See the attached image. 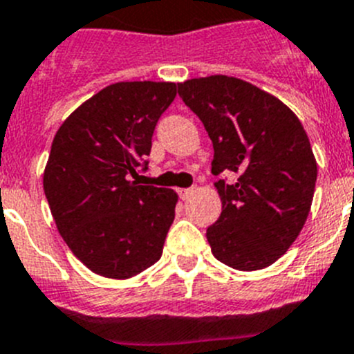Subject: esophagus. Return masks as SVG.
<instances>
[{"mask_svg":"<svg viewBox=\"0 0 354 354\" xmlns=\"http://www.w3.org/2000/svg\"><path fill=\"white\" fill-rule=\"evenodd\" d=\"M193 193H195V187H186V189H179V196L183 200H187L189 196L193 195Z\"/></svg>","mask_w":354,"mask_h":354,"instance_id":"1","label":"esophagus"}]
</instances>
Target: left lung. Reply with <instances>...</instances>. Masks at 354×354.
<instances>
[{
	"instance_id": "8db88e82",
	"label": "left lung",
	"mask_w": 354,
	"mask_h": 354,
	"mask_svg": "<svg viewBox=\"0 0 354 354\" xmlns=\"http://www.w3.org/2000/svg\"><path fill=\"white\" fill-rule=\"evenodd\" d=\"M214 149L212 174L221 214L207 228L212 255L239 271L262 270L301 232L314 198L317 165L298 117L277 97L237 77L177 84Z\"/></svg>"
}]
</instances>
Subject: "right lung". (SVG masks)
Listing matches in <instances>:
<instances>
[{"mask_svg":"<svg viewBox=\"0 0 354 354\" xmlns=\"http://www.w3.org/2000/svg\"><path fill=\"white\" fill-rule=\"evenodd\" d=\"M175 83L106 86L62 124L44 171V193L62 237L93 273L131 278L161 259L177 193L140 186L158 120Z\"/></svg>","mask_w":354,"mask_h":354,"instance_id":"add662e5","label":"right lung"}]
</instances>
